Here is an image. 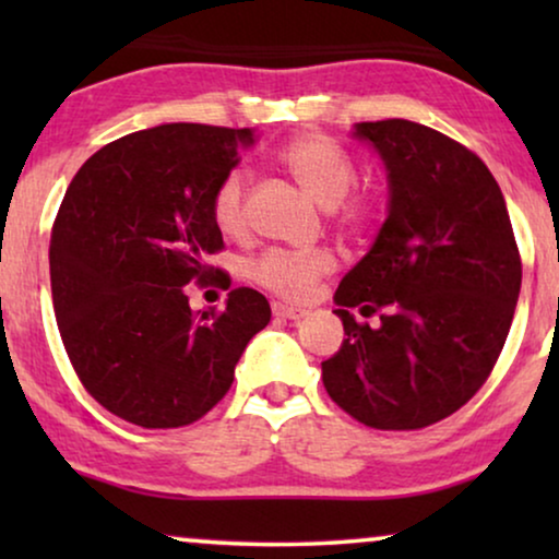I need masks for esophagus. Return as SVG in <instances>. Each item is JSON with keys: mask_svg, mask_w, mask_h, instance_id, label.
I'll use <instances>...</instances> for the list:
<instances>
[{"mask_svg": "<svg viewBox=\"0 0 559 559\" xmlns=\"http://www.w3.org/2000/svg\"><path fill=\"white\" fill-rule=\"evenodd\" d=\"M272 312H274V318H285V320H300L305 312L308 310H302V308H293V305H282V302H274L272 305Z\"/></svg>", "mask_w": 559, "mask_h": 559, "instance_id": "obj_1", "label": "esophagus"}]
</instances>
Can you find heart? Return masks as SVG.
Returning <instances> with one entry per match:
<instances>
[{
  "mask_svg": "<svg viewBox=\"0 0 559 559\" xmlns=\"http://www.w3.org/2000/svg\"><path fill=\"white\" fill-rule=\"evenodd\" d=\"M280 163L293 175L305 193L323 209H338V224L350 231H364L379 216V203L373 195L346 198L356 186V159L341 147L333 136L308 132L295 136L280 152ZM247 198L249 173L234 167L218 180L211 198L213 221L228 236L247 231ZM335 270V257L328 249L316 251H266L251 264V280L285 300H302L312 293L325 274Z\"/></svg>",
  "mask_w": 559,
  "mask_h": 559,
  "instance_id": "heart-1",
  "label": "heart"
}]
</instances>
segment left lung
Listing matches in <instances>:
<instances>
[{
    "instance_id": "left-lung-1",
    "label": "left lung",
    "mask_w": 559,
    "mask_h": 559,
    "mask_svg": "<svg viewBox=\"0 0 559 559\" xmlns=\"http://www.w3.org/2000/svg\"><path fill=\"white\" fill-rule=\"evenodd\" d=\"M389 173V216L341 280L338 354L323 384L373 430H423L463 407L493 371L514 320L522 257L499 182L476 152L407 119L361 121ZM380 316L358 324L349 308Z\"/></svg>"
}]
</instances>
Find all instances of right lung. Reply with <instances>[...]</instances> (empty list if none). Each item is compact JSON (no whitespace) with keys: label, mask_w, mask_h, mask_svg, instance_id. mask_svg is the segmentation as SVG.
I'll use <instances>...</instances> for the list:
<instances>
[{"label":"right lung","mask_w":559,"mask_h":559,"mask_svg":"<svg viewBox=\"0 0 559 559\" xmlns=\"http://www.w3.org/2000/svg\"><path fill=\"white\" fill-rule=\"evenodd\" d=\"M251 142V129H142L91 155L60 203L50 234L60 338L86 392L136 427L170 430L211 412L270 323L257 289L193 312L186 287H231L205 262L224 249L211 198Z\"/></svg>","instance_id":"obj_1"}]
</instances>
